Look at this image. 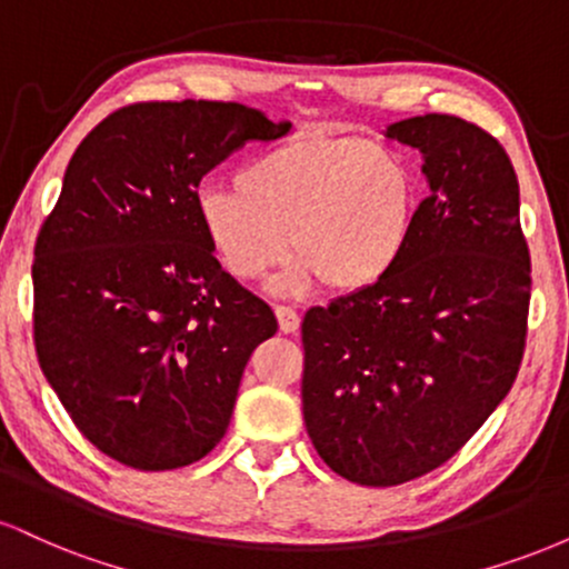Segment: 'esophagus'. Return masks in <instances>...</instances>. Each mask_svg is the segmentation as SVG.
Here are the masks:
<instances>
[{
    "label": "esophagus",
    "instance_id": "esophagus-1",
    "mask_svg": "<svg viewBox=\"0 0 569 569\" xmlns=\"http://www.w3.org/2000/svg\"><path fill=\"white\" fill-rule=\"evenodd\" d=\"M276 316H278V326H280V331H283V335H293V331L299 329V323H302V318H299V312L293 310V307L278 305Z\"/></svg>",
    "mask_w": 569,
    "mask_h": 569
}]
</instances>
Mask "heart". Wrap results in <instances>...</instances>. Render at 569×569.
Here are the masks:
<instances>
[{
  "label": "heart",
  "mask_w": 569,
  "mask_h": 569,
  "mask_svg": "<svg viewBox=\"0 0 569 569\" xmlns=\"http://www.w3.org/2000/svg\"><path fill=\"white\" fill-rule=\"evenodd\" d=\"M194 219L234 278L267 276L293 248L299 262L276 280L278 293H302L316 280L350 293L401 262L415 232L417 184L393 149L302 133L246 160L234 187H202Z\"/></svg>",
  "instance_id": "obj_1"
}]
</instances>
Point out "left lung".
I'll list each match as a JSON object with an SVG mask.
<instances>
[{"label":"left lung","instance_id":"left-lung-1","mask_svg":"<svg viewBox=\"0 0 569 569\" xmlns=\"http://www.w3.org/2000/svg\"><path fill=\"white\" fill-rule=\"evenodd\" d=\"M388 139L420 149L428 198L380 283L302 321V415L331 471L363 487L430 473L485 426L519 371L530 251L506 149L452 114Z\"/></svg>","mask_w":569,"mask_h":569}]
</instances>
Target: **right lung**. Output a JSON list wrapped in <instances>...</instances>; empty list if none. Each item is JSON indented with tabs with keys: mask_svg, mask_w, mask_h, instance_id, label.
Returning a JSON list of instances; mask_svg holds the SVG:
<instances>
[{
	"mask_svg": "<svg viewBox=\"0 0 569 569\" xmlns=\"http://www.w3.org/2000/svg\"><path fill=\"white\" fill-rule=\"evenodd\" d=\"M289 128L243 103L147 101L71 154L34 246V345L80 433L122 466L173 471L211 452L248 358L278 331L202 238L194 189Z\"/></svg>",
	"mask_w": 569,
	"mask_h": 569,
	"instance_id": "obj_1",
	"label": "right lung"
}]
</instances>
